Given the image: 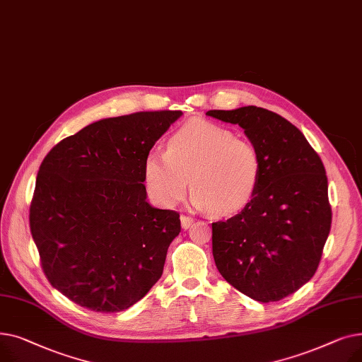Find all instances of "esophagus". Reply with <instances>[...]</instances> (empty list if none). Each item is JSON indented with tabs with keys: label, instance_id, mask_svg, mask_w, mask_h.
<instances>
[{
	"label": "esophagus",
	"instance_id": "obj_1",
	"mask_svg": "<svg viewBox=\"0 0 362 362\" xmlns=\"http://www.w3.org/2000/svg\"><path fill=\"white\" fill-rule=\"evenodd\" d=\"M194 218L192 217H187V216H180V223H182V229H189L194 224Z\"/></svg>",
	"mask_w": 362,
	"mask_h": 362
}]
</instances>
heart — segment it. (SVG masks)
<instances>
[{"label": "heart", "mask_w": 362, "mask_h": 362, "mask_svg": "<svg viewBox=\"0 0 362 362\" xmlns=\"http://www.w3.org/2000/svg\"><path fill=\"white\" fill-rule=\"evenodd\" d=\"M144 175L149 194L164 206L183 199L191 179L194 206L232 216L257 194L262 158L250 139L210 122H194L168 139L165 152H148Z\"/></svg>", "instance_id": "1"}]
</instances>
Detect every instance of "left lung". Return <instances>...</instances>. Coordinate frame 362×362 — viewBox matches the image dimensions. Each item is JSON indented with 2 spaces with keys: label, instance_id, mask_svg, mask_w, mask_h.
<instances>
[{
  "label": "left lung",
  "instance_id": "8db88e82",
  "mask_svg": "<svg viewBox=\"0 0 362 362\" xmlns=\"http://www.w3.org/2000/svg\"><path fill=\"white\" fill-rule=\"evenodd\" d=\"M206 114L239 124L262 158L251 202L213 223L216 265L246 296L280 300L311 280L330 232L325 165L302 132L273 111L248 105Z\"/></svg>",
  "mask_w": 362,
  "mask_h": 362
}]
</instances>
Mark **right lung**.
Here are the masks:
<instances>
[{
	"label": "right lung",
	"instance_id": "1",
	"mask_svg": "<svg viewBox=\"0 0 362 362\" xmlns=\"http://www.w3.org/2000/svg\"><path fill=\"white\" fill-rule=\"evenodd\" d=\"M182 114L142 111L103 119L44 158L30 232L47 279L78 305L120 313L161 277L180 218L146 201L144 163Z\"/></svg>",
	"mask_w": 362,
	"mask_h": 362
}]
</instances>
